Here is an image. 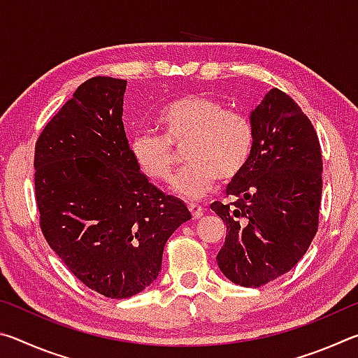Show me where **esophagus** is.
I'll list each match as a JSON object with an SVG mask.
<instances>
[{
  "instance_id": "esophagus-1",
  "label": "esophagus",
  "mask_w": 358,
  "mask_h": 358,
  "mask_svg": "<svg viewBox=\"0 0 358 358\" xmlns=\"http://www.w3.org/2000/svg\"><path fill=\"white\" fill-rule=\"evenodd\" d=\"M187 208H189V211H191V215H192L194 220H201L202 215H203V208L201 207V205L189 203V205H187Z\"/></svg>"
}]
</instances>
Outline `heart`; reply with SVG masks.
Instances as JSON below:
<instances>
[{"instance_id": "obj_1", "label": "heart", "mask_w": 358, "mask_h": 358, "mask_svg": "<svg viewBox=\"0 0 358 358\" xmlns=\"http://www.w3.org/2000/svg\"><path fill=\"white\" fill-rule=\"evenodd\" d=\"M157 124L164 136L137 131L129 138V155L150 181L166 183L177 167L173 147H185L187 166L173 180L172 189L187 201H197L213 189L217 177L232 181L245 171L254 148L251 121L216 98L191 93L161 108Z\"/></svg>"}]
</instances>
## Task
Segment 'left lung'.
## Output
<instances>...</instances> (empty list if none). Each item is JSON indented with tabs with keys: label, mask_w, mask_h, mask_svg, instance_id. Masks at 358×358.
Here are the masks:
<instances>
[{
	"label": "left lung",
	"mask_w": 358,
	"mask_h": 358,
	"mask_svg": "<svg viewBox=\"0 0 358 358\" xmlns=\"http://www.w3.org/2000/svg\"><path fill=\"white\" fill-rule=\"evenodd\" d=\"M250 118L254 148L226 189L234 201L210 208L227 226L216 256L221 271L260 287L294 268L316 237L322 155L310 118L281 90H270Z\"/></svg>",
	"instance_id": "8db88e82"
}]
</instances>
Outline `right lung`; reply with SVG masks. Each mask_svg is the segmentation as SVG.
Instances as JSON below:
<instances>
[{
	"mask_svg": "<svg viewBox=\"0 0 358 358\" xmlns=\"http://www.w3.org/2000/svg\"><path fill=\"white\" fill-rule=\"evenodd\" d=\"M126 80L93 77L42 129L34 192L42 234L85 286L108 299L142 292L166 241L191 220L136 167L123 120Z\"/></svg>",
	"mask_w": 358,
	"mask_h": 358,
	"instance_id": "add662e5",
	"label": "right lung"
}]
</instances>
